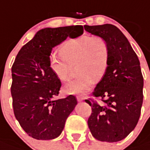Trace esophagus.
Instances as JSON below:
<instances>
[{
    "label": "esophagus",
    "mask_w": 150,
    "mask_h": 150,
    "mask_svg": "<svg viewBox=\"0 0 150 150\" xmlns=\"http://www.w3.org/2000/svg\"><path fill=\"white\" fill-rule=\"evenodd\" d=\"M76 98H77V100H78V101H83V99H84V98H83V96H80V95L76 96Z\"/></svg>",
    "instance_id": "obj_1"
}]
</instances>
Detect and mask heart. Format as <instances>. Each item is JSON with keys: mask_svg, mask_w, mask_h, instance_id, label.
Segmentation results:
<instances>
[{"mask_svg": "<svg viewBox=\"0 0 150 150\" xmlns=\"http://www.w3.org/2000/svg\"><path fill=\"white\" fill-rule=\"evenodd\" d=\"M62 57L52 56L50 65L56 76L63 82L69 79L72 66L77 65L80 74L65 86L67 93H85L90 90L95 79H101L109 64L110 52L105 40L99 36L83 35L71 38L61 45Z\"/></svg>", "mask_w": 150, "mask_h": 150, "instance_id": "heart-1", "label": "heart"}]
</instances>
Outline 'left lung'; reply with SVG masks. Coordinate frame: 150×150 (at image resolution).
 Listing matches in <instances>:
<instances>
[{"label":"left lung","mask_w":150,"mask_h":150,"mask_svg":"<svg viewBox=\"0 0 150 150\" xmlns=\"http://www.w3.org/2000/svg\"><path fill=\"white\" fill-rule=\"evenodd\" d=\"M84 29L103 38L110 52L108 70L93 92L102 102L86 100L92 108L88 126L99 141L119 142L134 129L141 114L143 76L140 62L127 38L116 26L85 25Z\"/></svg>","instance_id":"8db88e82"}]
</instances>
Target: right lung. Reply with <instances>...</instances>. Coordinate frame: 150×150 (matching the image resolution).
<instances>
[{
    "label": "right lung",
    "mask_w": 150,
    "mask_h": 150,
    "mask_svg": "<svg viewBox=\"0 0 150 150\" xmlns=\"http://www.w3.org/2000/svg\"><path fill=\"white\" fill-rule=\"evenodd\" d=\"M83 33L79 25L40 30L16 57L11 67L13 111L22 128L34 139L57 138L77 105L73 95L56 99L61 82L50 68V57L52 48L67 37Z\"/></svg>",
    "instance_id": "obj_1"
}]
</instances>
